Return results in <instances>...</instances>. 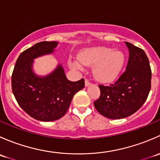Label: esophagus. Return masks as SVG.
Wrapping results in <instances>:
<instances>
[{"mask_svg":"<svg viewBox=\"0 0 160 160\" xmlns=\"http://www.w3.org/2000/svg\"><path fill=\"white\" fill-rule=\"evenodd\" d=\"M90 85H91V83H90L89 80H85V86L89 87V86H90Z\"/></svg>","mask_w":160,"mask_h":160,"instance_id":"esophagus-1","label":"esophagus"}]
</instances>
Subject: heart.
Wrapping results in <instances>:
<instances>
[{"mask_svg":"<svg viewBox=\"0 0 160 160\" xmlns=\"http://www.w3.org/2000/svg\"><path fill=\"white\" fill-rule=\"evenodd\" d=\"M125 54L120 50L94 46L83 49L79 59L72 62V67L83 70L85 66H93L95 78L103 83H110L117 78L125 63Z\"/></svg>","mask_w":160,"mask_h":160,"instance_id":"obj_1","label":"heart"}]
</instances>
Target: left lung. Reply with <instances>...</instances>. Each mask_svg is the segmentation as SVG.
Returning <instances> with one entry per match:
<instances>
[{
	"instance_id": "8db88e82",
	"label": "left lung",
	"mask_w": 160,
	"mask_h": 160,
	"mask_svg": "<svg viewBox=\"0 0 160 160\" xmlns=\"http://www.w3.org/2000/svg\"><path fill=\"white\" fill-rule=\"evenodd\" d=\"M128 51L125 72L110 86L100 85L101 96L93 102L97 111L110 119L132 115L142 106L151 88V69L146 52L125 42Z\"/></svg>"
}]
</instances>
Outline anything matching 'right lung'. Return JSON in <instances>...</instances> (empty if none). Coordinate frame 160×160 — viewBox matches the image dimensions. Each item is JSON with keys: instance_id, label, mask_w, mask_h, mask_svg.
<instances>
[{"instance_id": "1", "label": "right lung", "mask_w": 160, "mask_h": 160, "mask_svg": "<svg viewBox=\"0 0 160 160\" xmlns=\"http://www.w3.org/2000/svg\"><path fill=\"white\" fill-rule=\"evenodd\" d=\"M58 42H41L20 54L11 77V87L19 106L28 115L41 122H52L67 113L77 92L84 88V80L76 82L67 78L59 63L49 74L38 75L35 60L55 52Z\"/></svg>"}]
</instances>
